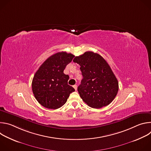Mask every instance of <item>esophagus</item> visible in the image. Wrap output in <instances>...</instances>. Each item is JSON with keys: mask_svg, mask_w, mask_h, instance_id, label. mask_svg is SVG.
Segmentation results:
<instances>
[{"mask_svg": "<svg viewBox=\"0 0 151 151\" xmlns=\"http://www.w3.org/2000/svg\"><path fill=\"white\" fill-rule=\"evenodd\" d=\"M73 87L74 88V89H75V90H77V85H73Z\"/></svg>", "mask_w": 151, "mask_h": 151, "instance_id": "34e87169", "label": "esophagus"}]
</instances>
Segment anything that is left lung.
<instances>
[{"label": "left lung", "instance_id": "1", "mask_svg": "<svg viewBox=\"0 0 151 151\" xmlns=\"http://www.w3.org/2000/svg\"><path fill=\"white\" fill-rule=\"evenodd\" d=\"M83 79L78 87L81 98L93 108L109 105L118 91V81L107 61L99 54L85 52L75 57Z\"/></svg>", "mask_w": 151, "mask_h": 151}]
</instances>
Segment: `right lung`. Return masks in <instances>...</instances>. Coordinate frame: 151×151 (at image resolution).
<instances>
[{
	"label": "right lung",
	"instance_id": "obj_1",
	"mask_svg": "<svg viewBox=\"0 0 151 151\" xmlns=\"http://www.w3.org/2000/svg\"><path fill=\"white\" fill-rule=\"evenodd\" d=\"M73 57L71 53L57 52L48 58L35 73L32 83L33 93L37 101L46 108H60L75 91L68 83L69 75L63 73Z\"/></svg>",
	"mask_w": 151,
	"mask_h": 151
}]
</instances>
